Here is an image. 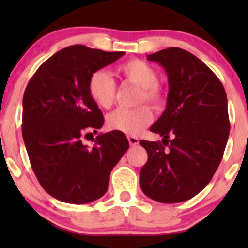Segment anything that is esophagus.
I'll list each match as a JSON object with an SVG mask.
<instances>
[{
	"instance_id": "34e87169",
	"label": "esophagus",
	"mask_w": 248,
	"mask_h": 248,
	"mask_svg": "<svg viewBox=\"0 0 248 248\" xmlns=\"http://www.w3.org/2000/svg\"><path fill=\"white\" fill-rule=\"evenodd\" d=\"M128 142H129L130 146H138L139 144V139L136 136H128Z\"/></svg>"
}]
</instances>
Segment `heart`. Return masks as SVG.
<instances>
[{
  "mask_svg": "<svg viewBox=\"0 0 248 248\" xmlns=\"http://www.w3.org/2000/svg\"><path fill=\"white\" fill-rule=\"evenodd\" d=\"M119 75L124 80L141 88L139 102H148L154 108L163 107L166 92L157 81L158 76L155 67L142 59H130L118 67ZM88 93L91 99L100 108L108 109L113 105L116 93V84L106 70H96L88 79ZM153 121V112L149 106L127 109L119 108L107 116V126L113 130L136 135Z\"/></svg>",
  "mask_w": 248,
  "mask_h": 248,
  "instance_id": "1",
  "label": "heart"
}]
</instances>
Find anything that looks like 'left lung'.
<instances>
[{
    "instance_id": "left-lung-1",
    "label": "left lung",
    "mask_w": 248,
    "mask_h": 248,
    "mask_svg": "<svg viewBox=\"0 0 248 248\" xmlns=\"http://www.w3.org/2000/svg\"><path fill=\"white\" fill-rule=\"evenodd\" d=\"M148 59L164 67L169 93L166 110L150 127L163 140L140 142L148 154L140 186L154 201L179 203L201 192L220 164L230 134L226 92L189 51L168 47Z\"/></svg>"
}]
</instances>
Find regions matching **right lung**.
I'll return each mask as SVG.
<instances>
[{"mask_svg":"<svg viewBox=\"0 0 248 248\" xmlns=\"http://www.w3.org/2000/svg\"><path fill=\"white\" fill-rule=\"evenodd\" d=\"M124 55L71 45L43 62L25 88L22 134L31 168L58 201L86 204L102 197L110 171L129 147L119 130L98 135L91 148L82 143L85 133L104 124L88 79Z\"/></svg>","mask_w":248,"mask_h":248,"instance_id":"right-lung-1","label":"right lung"}]
</instances>
